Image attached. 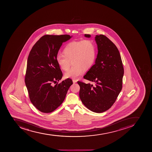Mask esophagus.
Returning a JSON list of instances; mask_svg holds the SVG:
<instances>
[{
    "instance_id": "esophagus-1",
    "label": "esophagus",
    "mask_w": 152,
    "mask_h": 152,
    "mask_svg": "<svg viewBox=\"0 0 152 152\" xmlns=\"http://www.w3.org/2000/svg\"><path fill=\"white\" fill-rule=\"evenodd\" d=\"M72 81H73V83H76V82H77V81H76V80H74V79L72 80Z\"/></svg>"
}]
</instances>
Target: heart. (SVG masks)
<instances>
[{"label": "heart", "mask_w": 152, "mask_h": 152, "mask_svg": "<svg viewBox=\"0 0 152 152\" xmlns=\"http://www.w3.org/2000/svg\"><path fill=\"white\" fill-rule=\"evenodd\" d=\"M63 54H58L56 61L59 67L66 70L72 61L73 67L65 74L66 78L76 79L84 73L85 69L92 67L96 56V47L89 40L74 41L67 44L64 48Z\"/></svg>", "instance_id": "b5f03b06"}]
</instances>
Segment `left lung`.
Instances as JSON below:
<instances>
[{
    "label": "left lung",
    "mask_w": 152,
    "mask_h": 152,
    "mask_svg": "<svg viewBox=\"0 0 152 152\" xmlns=\"http://www.w3.org/2000/svg\"><path fill=\"white\" fill-rule=\"evenodd\" d=\"M90 37V34H85ZM98 53L95 64L83 78L95 85L78 81L79 96L85 106L91 111H106L114 104L122 89L124 69L120 52L115 45L102 34L96 35Z\"/></svg>",
    "instance_id": "obj_1"
}]
</instances>
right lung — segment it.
<instances>
[{
  "instance_id": "add662e5",
  "label": "right lung",
  "mask_w": 152,
  "mask_h": 152,
  "mask_svg": "<svg viewBox=\"0 0 152 152\" xmlns=\"http://www.w3.org/2000/svg\"><path fill=\"white\" fill-rule=\"evenodd\" d=\"M71 37L67 34L44 35L28 55L25 82L30 101L43 113H51L57 109L73 84L69 78L58 83L63 73L56 61L62 44Z\"/></svg>"
}]
</instances>
